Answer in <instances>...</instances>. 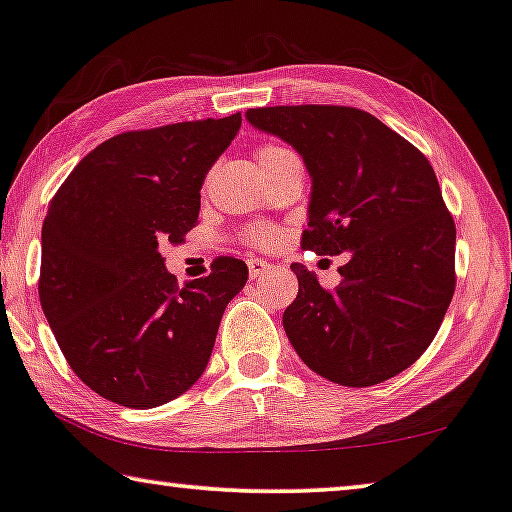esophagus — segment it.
Wrapping results in <instances>:
<instances>
[{
  "label": "esophagus",
  "instance_id": "esophagus-1",
  "mask_svg": "<svg viewBox=\"0 0 512 512\" xmlns=\"http://www.w3.org/2000/svg\"><path fill=\"white\" fill-rule=\"evenodd\" d=\"M269 271H271V264L264 262V259H248V273L253 280L264 278V273Z\"/></svg>",
  "mask_w": 512,
  "mask_h": 512
}]
</instances>
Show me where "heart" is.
<instances>
[{
	"label": "heart",
	"instance_id": "b5f03b06",
	"mask_svg": "<svg viewBox=\"0 0 512 512\" xmlns=\"http://www.w3.org/2000/svg\"><path fill=\"white\" fill-rule=\"evenodd\" d=\"M287 151L289 149L278 147V144H264V147H259L257 151V160L259 165H266L271 163V160H276L278 156L287 154ZM246 236L250 239V243H255V246H273V243L278 241V230H273V227H250Z\"/></svg>",
	"mask_w": 512,
	"mask_h": 512
}]
</instances>
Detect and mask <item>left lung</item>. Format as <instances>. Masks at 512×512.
I'll use <instances>...</instances> for the list:
<instances>
[{
    "label": "left lung",
    "mask_w": 512,
    "mask_h": 512,
    "mask_svg": "<svg viewBox=\"0 0 512 512\" xmlns=\"http://www.w3.org/2000/svg\"><path fill=\"white\" fill-rule=\"evenodd\" d=\"M246 119L292 144L308 167L301 248L349 253L333 292L292 264L299 296L282 326L296 354L340 386L400 375L430 347L455 292V223L430 160L345 105H276Z\"/></svg>",
    "instance_id": "8db88e82"
}]
</instances>
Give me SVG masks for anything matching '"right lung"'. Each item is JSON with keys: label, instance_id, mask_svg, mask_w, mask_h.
Wrapping results in <instances>:
<instances>
[{"label": "right lung", "instance_id": "right-lung-1", "mask_svg": "<svg viewBox=\"0 0 512 512\" xmlns=\"http://www.w3.org/2000/svg\"><path fill=\"white\" fill-rule=\"evenodd\" d=\"M239 128L236 112L114 135L52 197L38 296L68 365L101 398L160 407L207 368L248 266L218 257L207 278L179 287L158 243L197 225L204 177Z\"/></svg>", "mask_w": 512, "mask_h": 512}]
</instances>
